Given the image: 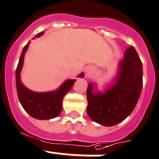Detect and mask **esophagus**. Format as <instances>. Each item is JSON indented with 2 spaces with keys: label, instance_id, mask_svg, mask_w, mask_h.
<instances>
[{
  "label": "esophagus",
  "instance_id": "34e87169",
  "mask_svg": "<svg viewBox=\"0 0 159 159\" xmlns=\"http://www.w3.org/2000/svg\"><path fill=\"white\" fill-rule=\"evenodd\" d=\"M87 72H88V74H91V73L93 72V68L88 69V71H87Z\"/></svg>",
  "mask_w": 159,
  "mask_h": 159
}]
</instances>
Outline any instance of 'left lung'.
<instances>
[{"label":"left lung","instance_id":"8db88e82","mask_svg":"<svg viewBox=\"0 0 159 159\" xmlns=\"http://www.w3.org/2000/svg\"><path fill=\"white\" fill-rule=\"evenodd\" d=\"M143 88V64L133 47L126 50L119 65L116 82L105 93H94L93 85L87 89L88 116L106 127L116 125L131 114Z\"/></svg>","mask_w":159,"mask_h":159}]
</instances>
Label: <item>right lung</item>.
I'll return each mask as SVG.
<instances>
[{
  "mask_svg": "<svg viewBox=\"0 0 159 159\" xmlns=\"http://www.w3.org/2000/svg\"><path fill=\"white\" fill-rule=\"evenodd\" d=\"M42 34L43 31L37 34L36 36L38 37ZM29 43L30 42L23 48L16 70V84L18 98L25 111L34 118L40 120L54 118L61 112L64 96L71 90L76 79L66 80L57 90L49 93H35L24 87L20 82V72L23 65L24 55L28 48ZM83 75V73H81L78 77H82Z\"/></svg>",
  "mask_w": 159,
  "mask_h": 159,
  "instance_id": "right-lung-1",
  "label": "right lung"
}]
</instances>
